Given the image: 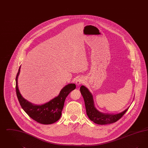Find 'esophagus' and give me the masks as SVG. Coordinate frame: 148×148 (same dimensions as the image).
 Instances as JSON below:
<instances>
[{
	"instance_id": "obj_1",
	"label": "esophagus",
	"mask_w": 148,
	"mask_h": 148,
	"mask_svg": "<svg viewBox=\"0 0 148 148\" xmlns=\"http://www.w3.org/2000/svg\"><path fill=\"white\" fill-rule=\"evenodd\" d=\"M83 82H84V79L82 77H78L75 80L76 84L77 85H79L83 84Z\"/></svg>"
}]
</instances>
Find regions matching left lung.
Segmentation results:
<instances>
[{
	"mask_svg": "<svg viewBox=\"0 0 148 148\" xmlns=\"http://www.w3.org/2000/svg\"><path fill=\"white\" fill-rule=\"evenodd\" d=\"M80 90L84 100L87 115L90 119L97 124L105 125L115 123L124 115L129 109L128 108L123 112L115 115L100 113L95 108L92 94L88 89L84 85H82Z\"/></svg>",
	"mask_w": 148,
	"mask_h": 148,
	"instance_id": "1",
	"label": "left lung"
}]
</instances>
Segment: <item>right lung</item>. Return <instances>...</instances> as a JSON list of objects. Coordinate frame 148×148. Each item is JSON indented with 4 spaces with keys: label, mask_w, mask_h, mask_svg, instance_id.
<instances>
[{
    "label": "right lung",
    "mask_w": 148,
    "mask_h": 148,
    "mask_svg": "<svg viewBox=\"0 0 148 148\" xmlns=\"http://www.w3.org/2000/svg\"><path fill=\"white\" fill-rule=\"evenodd\" d=\"M21 66L16 77V93L23 109L29 116L36 122L42 124H51L60 118L64 101L68 94L76 88L75 84H69L64 86L59 95L42 106H36L28 101L21 96L18 86V77Z\"/></svg>",
    "instance_id": "obj_1"
}]
</instances>
